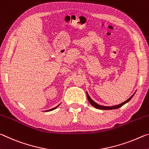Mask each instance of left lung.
<instances>
[{"label": "left lung", "instance_id": "8db88e82", "mask_svg": "<svg viewBox=\"0 0 149 149\" xmlns=\"http://www.w3.org/2000/svg\"><path fill=\"white\" fill-rule=\"evenodd\" d=\"M134 93L133 94V95H132L131 97H130L128 99V100H126L125 101H124L123 103H121V104H119V105H115V106H112V107H107V106H103V105H99V104H97V103H96L95 101H93L92 100V99L90 97H89V95H88V93H87V92H86V94H87V100H88V101H89V102L90 103V104L92 105V106H93L94 107H95L96 109H103V110H110V109H117V108H119V107H122L123 105H125V103H128L129 101L131 100L132 99V97H133L134 96Z\"/></svg>", "mask_w": 149, "mask_h": 149}]
</instances>
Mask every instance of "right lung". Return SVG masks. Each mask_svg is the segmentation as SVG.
Segmentation results:
<instances>
[{
    "mask_svg": "<svg viewBox=\"0 0 149 149\" xmlns=\"http://www.w3.org/2000/svg\"><path fill=\"white\" fill-rule=\"evenodd\" d=\"M58 105V106H56V107H54V108H52V109H49V110L45 111H52V110H54V109H56V108H57V107H58V106H59V105Z\"/></svg>",
    "mask_w": 149,
    "mask_h": 149,
    "instance_id": "add662e5",
    "label": "right lung"
}]
</instances>
